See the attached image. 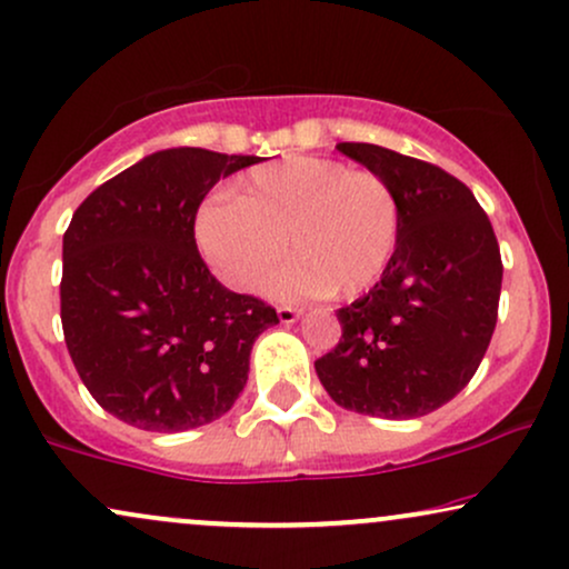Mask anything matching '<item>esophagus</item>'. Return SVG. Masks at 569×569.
<instances>
[{
    "mask_svg": "<svg viewBox=\"0 0 569 569\" xmlns=\"http://www.w3.org/2000/svg\"><path fill=\"white\" fill-rule=\"evenodd\" d=\"M302 318V310H293V307H280L278 310V320L283 326H291V323H297V320Z\"/></svg>",
    "mask_w": 569,
    "mask_h": 569,
    "instance_id": "34e87169",
    "label": "esophagus"
}]
</instances>
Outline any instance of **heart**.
<instances>
[{"mask_svg":"<svg viewBox=\"0 0 569 569\" xmlns=\"http://www.w3.org/2000/svg\"><path fill=\"white\" fill-rule=\"evenodd\" d=\"M196 238L217 276L238 291L270 280L276 299L360 297L385 276L400 238V201L385 177L318 156L264 163L214 196L196 217Z\"/></svg>","mask_w":569,"mask_h":569,"instance_id":"heart-1","label":"heart"}]
</instances>
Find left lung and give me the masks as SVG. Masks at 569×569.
Instances as JSON below:
<instances>
[{
    "mask_svg": "<svg viewBox=\"0 0 569 569\" xmlns=\"http://www.w3.org/2000/svg\"><path fill=\"white\" fill-rule=\"evenodd\" d=\"M339 153L385 177L400 201V238L366 297L337 312L341 339L315 360L337 406L419 419L469 385L496 331L501 251L471 190L435 163L371 142Z\"/></svg>",
    "mask_w": 569,
    "mask_h": 569,
    "instance_id": "1",
    "label": "left lung"
}]
</instances>
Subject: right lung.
<instances>
[{
	"mask_svg": "<svg viewBox=\"0 0 569 569\" xmlns=\"http://www.w3.org/2000/svg\"><path fill=\"white\" fill-rule=\"evenodd\" d=\"M203 148L156 150L102 182L63 236L60 320L73 366L108 413L146 432H184L243 392L262 299L224 289L196 246L219 180L259 163Z\"/></svg>",
	"mask_w": 569,
	"mask_h": 569,
	"instance_id": "add662e5",
	"label": "right lung"
}]
</instances>
